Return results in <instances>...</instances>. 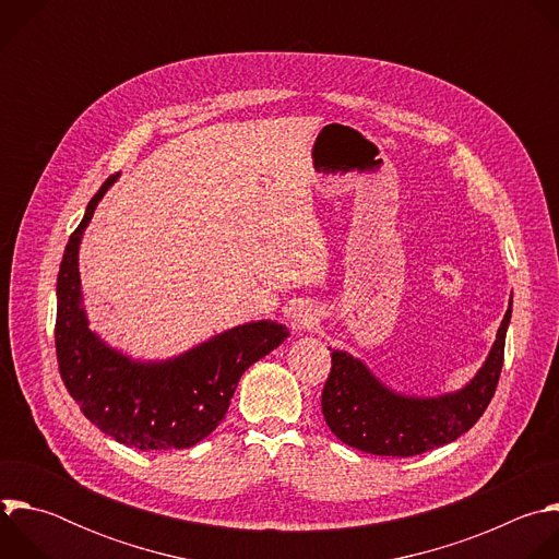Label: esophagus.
<instances>
[{"label": "esophagus", "instance_id": "1", "mask_svg": "<svg viewBox=\"0 0 559 559\" xmlns=\"http://www.w3.org/2000/svg\"><path fill=\"white\" fill-rule=\"evenodd\" d=\"M318 325V311L309 305V302H302L294 309L292 313V328L298 330V332H309Z\"/></svg>", "mask_w": 559, "mask_h": 559}]
</instances>
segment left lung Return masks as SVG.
Masks as SVG:
<instances>
[{
  "label": "left lung",
  "instance_id": "left-lung-1",
  "mask_svg": "<svg viewBox=\"0 0 559 559\" xmlns=\"http://www.w3.org/2000/svg\"><path fill=\"white\" fill-rule=\"evenodd\" d=\"M511 309L513 296L485 365L453 393L433 397L397 393L382 384L362 360L334 349L323 389V416L332 433L358 451L401 457L457 440L480 420L496 393Z\"/></svg>",
  "mask_w": 559,
  "mask_h": 559
}]
</instances>
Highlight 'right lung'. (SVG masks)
<instances>
[{
  "mask_svg": "<svg viewBox=\"0 0 559 559\" xmlns=\"http://www.w3.org/2000/svg\"><path fill=\"white\" fill-rule=\"evenodd\" d=\"M117 177L91 199L63 250L55 325L59 373L84 416L117 442L141 451L188 449L225 418L243 371L276 349L289 332L276 321L246 323L181 356L147 362L112 349L91 332L79 278V246Z\"/></svg>",
  "mask_w": 559,
  "mask_h": 559,
  "instance_id": "add662e5",
  "label": "right lung"
}]
</instances>
